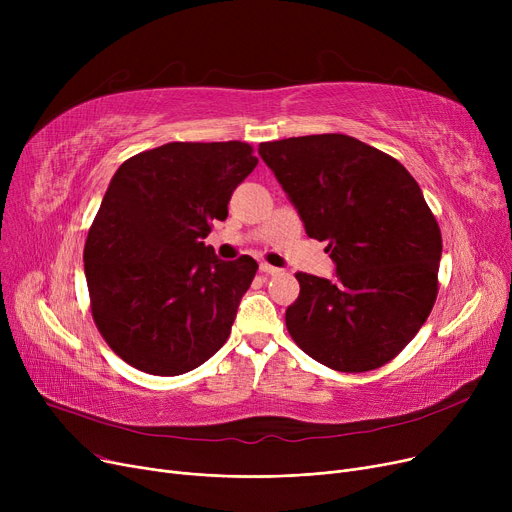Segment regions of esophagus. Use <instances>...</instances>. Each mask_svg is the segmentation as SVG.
Wrapping results in <instances>:
<instances>
[{
    "instance_id": "obj_1",
    "label": "esophagus",
    "mask_w": 512,
    "mask_h": 512,
    "mask_svg": "<svg viewBox=\"0 0 512 512\" xmlns=\"http://www.w3.org/2000/svg\"><path fill=\"white\" fill-rule=\"evenodd\" d=\"M259 270H261L263 274H267V276H276V274H280V272H282V270H280V267H274V265H270V263H265V261H263V263L259 265Z\"/></svg>"
}]
</instances>
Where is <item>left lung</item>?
I'll use <instances>...</instances> for the list:
<instances>
[{"label": "left lung", "mask_w": 512, "mask_h": 512, "mask_svg": "<svg viewBox=\"0 0 512 512\" xmlns=\"http://www.w3.org/2000/svg\"><path fill=\"white\" fill-rule=\"evenodd\" d=\"M309 238L326 240L338 278L305 272L286 328L317 363L361 373L392 361L438 297L442 234L417 180L392 155L346 134L261 143Z\"/></svg>", "instance_id": "8db88e82"}]
</instances>
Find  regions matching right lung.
<instances>
[{
  "label": "right lung",
  "instance_id": "add662e5",
  "mask_svg": "<svg viewBox=\"0 0 512 512\" xmlns=\"http://www.w3.org/2000/svg\"><path fill=\"white\" fill-rule=\"evenodd\" d=\"M255 166L249 143H168L114 174L85 242V276L99 334L134 369L180 375L228 340L259 265L220 261L203 238Z\"/></svg>",
  "mask_w": 512,
  "mask_h": 512
}]
</instances>
